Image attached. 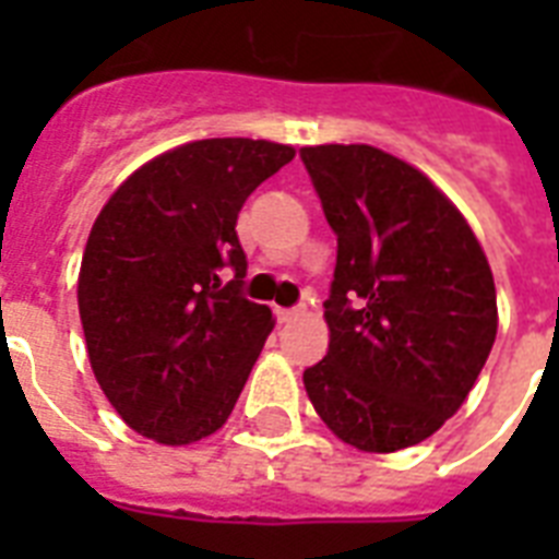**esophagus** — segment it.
<instances>
[{"instance_id": "34e87169", "label": "esophagus", "mask_w": 559, "mask_h": 559, "mask_svg": "<svg viewBox=\"0 0 559 559\" xmlns=\"http://www.w3.org/2000/svg\"><path fill=\"white\" fill-rule=\"evenodd\" d=\"M275 316H278L281 324L296 322L298 316H305V307H278V310H275Z\"/></svg>"}]
</instances>
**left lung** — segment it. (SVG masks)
<instances>
[{
	"instance_id": "8db88e82",
	"label": "left lung",
	"mask_w": 559,
	"mask_h": 559,
	"mask_svg": "<svg viewBox=\"0 0 559 559\" xmlns=\"http://www.w3.org/2000/svg\"><path fill=\"white\" fill-rule=\"evenodd\" d=\"M336 231L328 357L305 371L328 429L362 452L426 441L476 385L496 340L493 272L461 211L371 144L301 147Z\"/></svg>"
}]
</instances>
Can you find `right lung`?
<instances>
[{
    "instance_id": "add662e5",
    "label": "right lung",
    "mask_w": 559,
    "mask_h": 559,
    "mask_svg": "<svg viewBox=\"0 0 559 559\" xmlns=\"http://www.w3.org/2000/svg\"><path fill=\"white\" fill-rule=\"evenodd\" d=\"M296 151L202 139L151 159L100 209L78 307L92 371L124 424L182 447L226 424L272 331L240 293L237 214Z\"/></svg>"
}]
</instances>
